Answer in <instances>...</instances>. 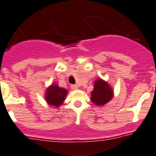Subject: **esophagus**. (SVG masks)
Wrapping results in <instances>:
<instances>
[{
    "label": "esophagus",
    "mask_w": 156,
    "mask_h": 156,
    "mask_svg": "<svg viewBox=\"0 0 156 156\" xmlns=\"http://www.w3.org/2000/svg\"><path fill=\"white\" fill-rule=\"evenodd\" d=\"M78 85H76V84H73V85H71V88L73 89V90H77V89H78Z\"/></svg>",
    "instance_id": "34e87169"
}]
</instances>
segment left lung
<instances>
[{"instance_id":"left-lung-1","label":"left lung","mask_w":156,"mask_h":156,"mask_svg":"<svg viewBox=\"0 0 156 156\" xmlns=\"http://www.w3.org/2000/svg\"><path fill=\"white\" fill-rule=\"evenodd\" d=\"M114 91L106 81L98 79L94 82V89L91 91V100L97 106H103L111 100Z\"/></svg>"}]
</instances>
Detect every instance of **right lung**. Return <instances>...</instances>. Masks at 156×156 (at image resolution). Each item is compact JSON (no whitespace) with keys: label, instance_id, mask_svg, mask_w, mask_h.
Returning <instances> with one entry per match:
<instances>
[{"label":"right lung","instance_id":"add662e5","mask_svg":"<svg viewBox=\"0 0 156 156\" xmlns=\"http://www.w3.org/2000/svg\"><path fill=\"white\" fill-rule=\"evenodd\" d=\"M67 94L66 89L58 87L57 83H53L46 89L45 98L50 106L58 107L64 102Z\"/></svg>","mask_w":156,"mask_h":156}]
</instances>
